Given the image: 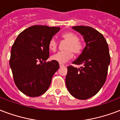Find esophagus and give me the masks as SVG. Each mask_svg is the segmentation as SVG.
Masks as SVG:
<instances>
[{"instance_id": "obj_1", "label": "esophagus", "mask_w": 120, "mask_h": 120, "mask_svg": "<svg viewBox=\"0 0 120 120\" xmlns=\"http://www.w3.org/2000/svg\"><path fill=\"white\" fill-rule=\"evenodd\" d=\"M59 66H60V67H64V64H59Z\"/></svg>"}]
</instances>
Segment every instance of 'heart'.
I'll return each mask as SVG.
<instances>
[{
	"instance_id": "b5f03b06",
	"label": "heart",
	"mask_w": 120,
	"mask_h": 120,
	"mask_svg": "<svg viewBox=\"0 0 120 120\" xmlns=\"http://www.w3.org/2000/svg\"><path fill=\"white\" fill-rule=\"evenodd\" d=\"M62 38L65 41H67L64 46L65 50L58 52L52 56L51 58L53 61L64 64L73 57V53L75 55H79L82 52L83 46L82 43L79 41V38L75 34L72 32H67L63 34ZM48 46L51 51H55L58 46V43L55 38L50 40Z\"/></svg>"
}]
</instances>
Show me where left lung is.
Returning a JSON list of instances; mask_svg holds the SVG:
<instances>
[{"mask_svg": "<svg viewBox=\"0 0 120 120\" xmlns=\"http://www.w3.org/2000/svg\"><path fill=\"white\" fill-rule=\"evenodd\" d=\"M72 29L81 34L86 46L77 59L72 62L82 65L80 68L70 65L65 78V84L72 96L85 100L98 93L106 79L110 55L106 41L97 30L84 26Z\"/></svg>", "mask_w": 120, "mask_h": 120, "instance_id": "8db88e82", "label": "left lung"}]
</instances>
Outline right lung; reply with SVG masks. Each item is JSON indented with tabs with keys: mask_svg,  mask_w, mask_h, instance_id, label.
<instances>
[{
	"mask_svg": "<svg viewBox=\"0 0 120 120\" xmlns=\"http://www.w3.org/2000/svg\"><path fill=\"white\" fill-rule=\"evenodd\" d=\"M60 30L59 27L33 26L15 39L9 64L16 86L26 96L38 97L44 94L59 68L58 62L46 60L50 56L49 42Z\"/></svg>",
	"mask_w": 120,
	"mask_h": 120,
	"instance_id": "obj_1",
	"label": "right lung"
}]
</instances>
